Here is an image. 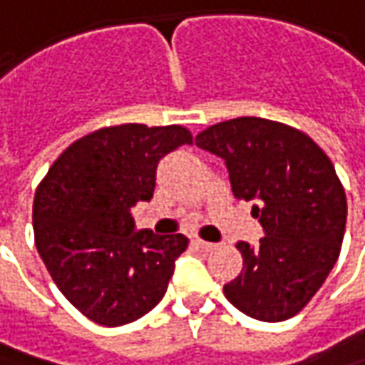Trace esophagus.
<instances>
[{"label": "esophagus", "instance_id": "1", "mask_svg": "<svg viewBox=\"0 0 365 365\" xmlns=\"http://www.w3.org/2000/svg\"><path fill=\"white\" fill-rule=\"evenodd\" d=\"M195 244L200 245L203 252H214V250H217V244H212V242H205V240H195Z\"/></svg>", "mask_w": 365, "mask_h": 365}]
</instances>
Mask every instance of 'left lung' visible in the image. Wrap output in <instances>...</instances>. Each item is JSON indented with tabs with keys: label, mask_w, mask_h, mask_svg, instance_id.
Here are the masks:
<instances>
[{
	"label": "left lung",
	"mask_w": 365,
	"mask_h": 365,
	"mask_svg": "<svg viewBox=\"0 0 365 365\" xmlns=\"http://www.w3.org/2000/svg\"><path fill=\"white\" fill-rule=\"evenodd\" d=\"M195 145L225 160L235 200H254L266 235L244 257L225 297L245 316L284 322L316 296L338 262L348 202L334 163L304 131L262 118H235L197 133Z\"/></svg>",
	"instance_id": "1"
}]
</instances>
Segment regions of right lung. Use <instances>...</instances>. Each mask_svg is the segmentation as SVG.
Instances as JSON below:
<instances>
[{"label":"right lung","instance_id":"obj_1","mask_svg":"<svg viewBox=\"0 0 365 365\" xmlns=\"http://www.w3.org/2000/svg\"><path fill=\"white\" fill-rule=\"evenodd\" d=\"M183 125H110L73 141L39 182L36 247L71 306L99 326H123L160 304L183 234L135 232L130 210L150 202L165 153L192 143Z\"/></svg>","mask_w":365,"mask_h":365}]
</instances>
